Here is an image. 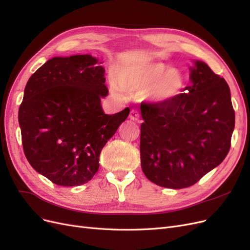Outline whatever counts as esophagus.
I'll return each instance as SVG.
<instances>
[{
    "instance_id": "34e87169",
    "label": "esophagus",
    "mask_w": 250,
    "mask_h": 250,
    "mask_svg": "<svg viewBox=\"0 0 250 250\" xmlns=\"http://www.w3.org/2000/svg\"><path fill=\"white\" fill-rule=\"evenodd\" d=\"M129 118L133 121H140V112L137 109H132L129 113Z\"/></svg>"
}]
</instances>
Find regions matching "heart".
<instances>
[{"label": "heart", "instance_id": "obj_1", "mask_svg": "<svg viewBox=\"0 0 250 250\" xmlns=\"http://www.w3.org/2000/svg\"><path fill=\"white\" fill-rule=\"evenodd\" d=\"M119 84L127 93H148L154 102L165 103L181 94L186 79L180 71L168 69L164 63L155 62L121 71ZM112 88L115 94L120 96L119 89L115 85Z\"/></svg>", "mask_w": 250, "mask_h": 250}]
</instances>
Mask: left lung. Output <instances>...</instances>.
<instances>
[{
  "mask_svg": "<svg viewBox=\"0 0 250 250\" xmlns=\"http://www.w3.org/2000/svg\"><path fill=\"white\" fill-rule=\"evenodd\" d=\"M190 79L186 93L168 102L141 103L142 170L155 185L176 190L195 185L223 162L234 128L224 78L195 62Z\"/></svg>",
  "mask_w": 250,
  "mask_h": 250,
  "instance_id": "obj_1",
  "label": "left lung"
}]
</instances>
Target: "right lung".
<instances>
[{
  "label": "right lung",
  "mask_w": 250,
  "mask_h": 250,
  "mask_svg": "<svg viewBox=\"0 0 250 250\" xmlns=\"http://www.w3.org/2000/svg\"><path fill=\"white\" fill-rule=\"evenodd\" d=\"M92 55L54 57L29 78L19 109L24 153L53 184H86L99 169L105 144L129 115H106L105 70ZM102 63V62H100Z\"/></svg>",
  "instance_id": "obj_1"
}]
</instances>
